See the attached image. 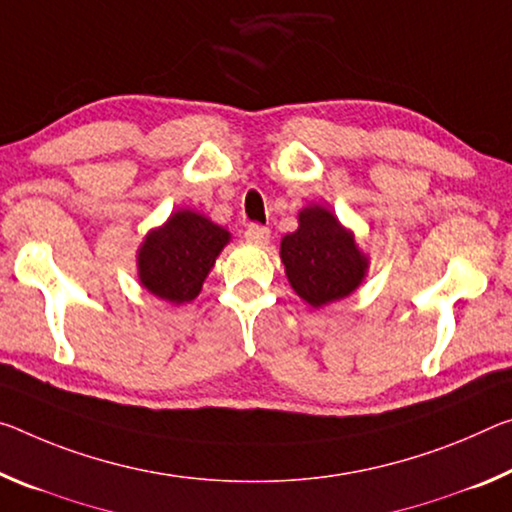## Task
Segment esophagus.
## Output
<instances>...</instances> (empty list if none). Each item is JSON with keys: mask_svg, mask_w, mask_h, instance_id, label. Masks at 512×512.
Returning <instances> with one entry per match:
<instances>
[{"mask_svg": "<svg viewBox=\"0 0 512 512\" xmlns=\"http://www.w3.org/2000/svg\"><path fill=\"white\" fill-rule=\"evenodd\" d=\"M271 239V230L269 227H262V225H250L246 230V241L248 243H255V246H266Z\"/></svg>", "mask_w": 512, "mask_h": 512, "instance_id": "esophagus-1", "label": "esophagus"}]
</instances>
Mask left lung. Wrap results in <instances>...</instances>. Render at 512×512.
Returning <instances> with one entry per match:
<instances>
[{"label": "left lung", "mask_w": 512, "mask_h": 512, "mask_svg": "<svg viewBox=\"0 0 512 512\" xmlns=\"http://www.w3.org/2000/svg\"><path fill=\"white\" fill-rule=\"evenodd\" d=\"M280 257L289 285L312 307L351 296L369 269L353 232L321 205L298 212V230L280 241Z\"/></svg>", "instance_id": "1"}]
</instances>
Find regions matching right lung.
I'll list each match as a JSON object with an SVG mask.
<instances>
[{"label":"right lung","instance_id":"1","mask_svg":"<svg viewBox=\"0 0 512 512\" xmlns=\"http://www.w3.org/2000/svg\"><path fill=\"white\" fill-rule=\"evenodd\" d=\"M227 241L230 232L205 214L191 209L170 214L168 221L150 230L141 243L136 257L141 285L173 305L191 303Z\"/></svg>","mask_w":512,"mask_h":512}]
</instances>
